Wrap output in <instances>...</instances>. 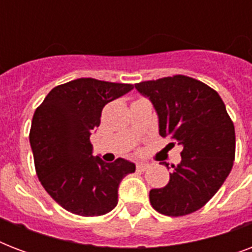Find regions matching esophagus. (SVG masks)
<instances>
[{
  "label": "esophagus",
  "mask_w": 252,
  "mask_h": 252,
  "mask_svg": "<svg viewBox=\"0 0 252 252\" xmlns=\"http://www.w3.org/2000/svg\"><path fill=\"white\" fill-rule=\"evenodd\" d=\"M137 170H140V171H146L148 168L150 167V163H148V162H140V163H137Z\"/></svg>",
  "instance_id": "obj_1"
}]
</instances>
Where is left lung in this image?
I'll use <instances>...</instances> for the list:
<instances>
[{
  "label": "left lung",
  "mask_w": 252,
  "mask_h": 252,
  "mask_svg": "<svg viewBox=\"0 0 252 252\" xmlns=\"http://www.w3.org/2000/svg\"><path fill=\"white\" fill-rule=\"evenodd\" d=\"M134 87L157 111L159 134L183 146L180 163L171 165L170 182L150 191V204L172 217L196 212L215 196L233 167L235 130L226 107L212 87L180 74Z\"/></svg>",
  "instance_id": "1"
}]
</instances>
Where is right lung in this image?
<instances>
[{"label": "right lung", "mask_w": 252, "mask_h": 252, "mask_svg": "<svg viewBox=\"0 0 252 252\" xmlns=\"http://www.w3.org/2000/svg\"><path fill=\"white\" fill-rule=\"evenodd\" d=\"M133 89L94 78L53 87L37 107L30 144L37 178L57 204L85 217L102 216L118 204V188L136 166L124 158L106 163L93 157L90 136L103 107Z\"/></svg>", "instance_id": "add662e5"}]
</instances>
